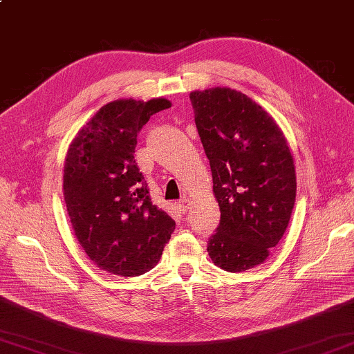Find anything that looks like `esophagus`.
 Listing matches in <instances>:
<instances>
[{
    "label": "esophagus",
    "mask_w": 354,
    "mask_h": 354,
    "mask_svg": "<svg viewBox=\"0 0 354 354\" xmlns=\"http://www.w3.org/2000/svg\"><path fill=\"white\" fill-rule=\"evenodd\" d=\"M176 207H178V209L179 212H181L183 214H185L187 212H189V201L187 199H183V201H179L178 204H176Z\"/></svg>",
    "instance_id": "obj_1"
}]
</instances>
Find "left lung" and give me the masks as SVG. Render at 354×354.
<instances>
[{
    "instance_id": "1",
    "label": "left lung",
    "mask_w": 354,
    "mask_h": 354,
    "mask_svg": "<svg viewBox=\"0 0 354 354\" xmlns=\"http://www.w3.org/2000/svg\"><path fill=\"white\" fill-rule=\"evenodd\" d=\"M209 160L221 222L207 251L216 266L243 272L261 265L288 228L297 196L293 158L260 104L231 88L190 93Z\"/></svg>"
}]
</instances>
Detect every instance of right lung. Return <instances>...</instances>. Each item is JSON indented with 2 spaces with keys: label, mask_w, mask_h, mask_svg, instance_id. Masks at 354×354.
<instances>
[{
  "label": "right lung",
  "mask_w": 354,
  "mask_h": 354,
  "mask_svg": "<svg viewBox=\"0 0 354 354\" xmlns=\"http://www.w3.org/2000/svg\"><path fill=\"white\" fill-rule=\"evenodd\" d=\"M167 99L104 104L71 141L64 198L80 246L109 274L137 277L160 261L175 221L152 204L135 162L137 135Z\"/></svg>",
  "instance_id": "obj_1"
}]
</instances>
